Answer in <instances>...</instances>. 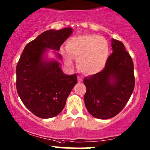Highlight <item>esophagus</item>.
Returning <instances> with one entry per match:
<instances>
[{"label":"esophagus","mask_w":150,"mask_h":150,"mask_svg":"<svg viewBox=\"0 0 150 150\" xmlns=\"http://www.w3.org/2000/svg\"><path fill=\"white\" fill-rule=\"evenodd\" d=\"M78 81H79V83H81V82H82L83 80H82V79H81V78L80 77V76H78Z\"/></svg>","instance_id":"1"}]
</instances>
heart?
I'll use <instances>...</instances> for the list:
<instances>
[{
    "mask_svg": "<svg viewBox=\"0 0 150 150\" xmlns=\"http://www.w3.org/2000/svg\"><path fill=\"white\" fill-rule=\"evenodd\" d=\"M67 64L72 63L71 57L77 59V67L83 73L93 75L105 67L110 54L108 42L103 37L85 34L71 38L63 52Z\"/></svg>",
    "mask_w": 150,
    "mask_h": 150,
    "instance_id": "1",
    "label": "heart"
}]
</instances>
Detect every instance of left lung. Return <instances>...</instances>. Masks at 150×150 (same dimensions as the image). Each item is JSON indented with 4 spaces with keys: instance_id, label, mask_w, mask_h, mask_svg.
I'll return each mask as SVG.
<instances>
[{
    "instance_id": "obj_1",
    "label": "left lung",
    "mask_w": 150,
    "mask_h": 150,
    "mask_svg": "<svg viewBox=\"0 0 150 150\" xmlns=\"http://www.w3.org/2000/svg\"><path fill=\"white\" fill-rule=\"evenodd\" d=\"M112 53L100 72L85 77V105L89 113L99 119H108L119 113L134 88V64L125 45L111 40Z\"/></svg>"
}]
</instances>
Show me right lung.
I'll list each match as a JSON object with an SVG mask.
<instances>
[{
  "mask_svg": "<svg viewBox=\"0 0 150 150\" xmlns=\"http://www.w3.org/2000/svg\"><path fill=\"white\" fill-rule=\"evenodd\" d=\"M73 29L49 30L29 42L16 66L18 96L34 115L41 118L57 116L63 110L67 97L77 83L76 74H65L58 61L61 45L72 34ZM50 49L55 58L48 57Z\"/></svg>",
  "mask_w": 150,
  "mask_h": 150,
  "instance_id": "1",
  "label": "right lung"
}]
</instances>
